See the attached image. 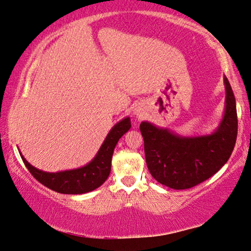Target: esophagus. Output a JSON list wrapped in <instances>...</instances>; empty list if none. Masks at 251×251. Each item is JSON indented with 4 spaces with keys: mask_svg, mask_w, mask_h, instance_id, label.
I'll use <instances>...</instances> for the list:
<instances>
[{
    "mask_svg": "<svg viewBox=\"0 0 251 251\" xmlns=\"http://www.w3.org/2000/svg\"><path fill=\"white\" fill-rule=\"evenodd\" d=\"M134 114L136 115V116H138V117H142V116H143V114H142V109H141V108H135V110H134Z\"/></svg>",
    "mask_w": 251,
    "mask_h": 251,
    "instance_id": "34e87169",
    "label": "esophagus"
}]
</instances>
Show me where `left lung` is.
Returning <instances> with one entry per match:
<instances>
[{
  "instance_id": "1",
  "label": "left lung",
  "mask_w": 251,
  "mask_h": 251,
  "mask_svg": "<svg viewBox=\"0 0 251 251\" xmlns=\"http://www.w3.org/2000/svg\"><path fill=\"white\" fill-rule=\"evenodd\" d=\"M224 80L225 115L211 135L183 137L149 122L141 123L147 168L161 184L174 190L193 188L211 177L228 162L236 145L238 118L231 86L226 77Z\"/></svg>"
}]
</instances>
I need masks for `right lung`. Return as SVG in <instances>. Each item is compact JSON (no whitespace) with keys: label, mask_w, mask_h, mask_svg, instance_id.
<instances>
[{"label":"right lung","mask_w":251,"mask_h":251,"mask_svg":"<svg viewBox=\"0 0 251 251\" xmlns=\"http://www.w3.org/2000/svg\"><path fill=\"white\" fill-rule=\"evenodd\" d=\"M130 128V119L126 117L118 122L107 135L96 156L82 168L49 173L35 169L27 162L22 154V161L29 172L51 190L63 194H82L94 191L100 186L108 177L111 168V157L114 149L123 135Z\"/></svg>","instance_id":"add662e5"}]
</instances>
